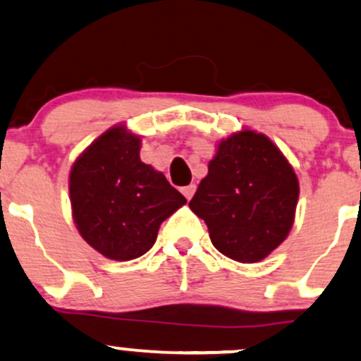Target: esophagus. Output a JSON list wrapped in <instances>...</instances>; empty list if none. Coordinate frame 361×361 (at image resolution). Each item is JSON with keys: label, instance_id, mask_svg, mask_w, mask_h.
Returning a JSON list of instances; mask_svg holds the SVG:
<instances>
[{"label": "esophagus", "instance_id": "34e87169", "mask_svg": "<svg viewBox=\"0 0 361 361\" xmlns=\"http://www.w3.org/2000/svg\"><path fill=\"white\" fill-rule=\"evenodd\" d=\"M195 190H197V185H195V183H190V185H186V186H183V188H181V193L185 195L186 200H192V197H193Z\"/></svg>", "mask_w": 361, "mask_h": 361}]
</instances>
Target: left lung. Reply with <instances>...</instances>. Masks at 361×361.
Masks as SVG:
<instances>
[{
  "label": "left lung",
  "mask_w": 361,
  "mask_h": 361,
  "mask_svg": "<svg viewBox=\"0 0 361 361\" xmlns=\"http://www.w3.org/2000/svg\"><path fill=\"white\" fill-rule=\"evenodd\" d=\"M299 192V178L279 146L244 127L219 140L188 205L205 221L215 250L258 263L292 231Z\"/></svg>",
  "instance_id": "left-lung-1"
}]
</instances>
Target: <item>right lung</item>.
Here are the masks:
<instances>
[{"instance_id":"obj_1","label":"right lung","mask_w":361,"mask_h":361,"mask_svg":"<svg viewBox=\"0 0 361 361\" xmlns=\"http://www.w3.org/2000/svg\"><path fill=\"white\" fill-rule=\"evenodd\" d=\"M142 137L117 123L90 144L69 171L78 233L109 259L130 261L154 246L161 224L186 204L166 176L140 161Z\"/></svg>"}]
</instances>
